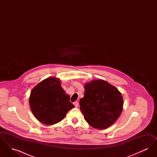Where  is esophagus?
<instances>
[{"label":"esophagus","mask_w":157,"mask_h":157,"mask_svg":"<svg viewBox=\"0 0 157 157\" xmlns=\"http://www.w3.org/2000/svg\"><path fill=\"white\" fill-rule=\"evenodd\" d=\"M74 104L75 105V106L76 108H78V105H79V104H78V102L77 101L75 102L74 103Z\"/></svg>","instance_id":"esophagus-1"}]
</instances>
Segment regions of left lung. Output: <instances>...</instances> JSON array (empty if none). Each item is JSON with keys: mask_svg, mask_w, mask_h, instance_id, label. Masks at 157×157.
I'll return each instance as SVG.
<instances>
[{"mask_svg": "<svg viewBox=\"0 0 157 157\" xmlns=\"http://www.w3.org/2000/svg\"><path fill=\"white\" fill-rule=\"evenodd\" d=\"M80 109L90 126L105 129L118 119L123 109V98L114 86L102 79H94L85 86Z\"/></svg>", "mask_w": 157, "mask_h": 157, "instance_id": "obj_1", "label": "left lung"}]
</instances>
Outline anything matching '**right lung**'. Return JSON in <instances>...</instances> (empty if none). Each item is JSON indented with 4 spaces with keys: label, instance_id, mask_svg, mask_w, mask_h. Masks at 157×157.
<instances>
[{
    "label": "right lung",
    "instance_id": "1",
    "mask_svg": "<svg viewBox=\"0 0 157 157\" xmlns=\"http://www.w3.org/2000/svg\"><path fill=\"white\" fill-rule=\"evenodd\" d=\"M60 84L59 78L51 76L39 82L31 90V111L35 117L45 125H52L59 122L67 112L75 107Z\"/></svg>",
    "mask_w": 157,
    "mask_h": 157
}]
</instances>
